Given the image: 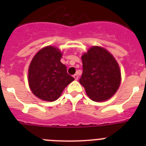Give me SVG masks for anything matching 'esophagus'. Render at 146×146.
Masks as SVG:
<instances>
[{"label":"esophagus","instance_id":"1","mask_svg":"<svg viewBox=\"0 0 146 146\" xmlns=\"http://www.w3.org/2000/svg\"><path fill=\"white\" fill-rule=\"evenodd\" d=\"M73 77H74L75 80H78V75H77V74H74V75H73Z\"/></svg>","mask_w":146,"mask_h":146}]
</instances>
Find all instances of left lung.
Here are the masks:
<instances>
[{"label": "left lung", "mask_w": 146, "mask_h": 146, "mask_svg": "<svg viewBox=\"0 0 146 146\" xmlns=\"http://www.w3.org/2000/svg\"><path fill=\"white\" fill-rule=\"evenodd\" d=\"M82 74L79 82L88 97L106 101L118 91L121 72L115 58L104 48L94 46L82 55Z\"/></svg>", "instance_id": "8db88e82"}]
</instances>
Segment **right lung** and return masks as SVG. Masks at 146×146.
<instances>
[{
  "label": "right lung",
  "mask_w": 146,
  "mask_h": 146,
  "mask_svg": "<svg viewBox=\"0 0 146 146\" xmlns=\"http://www.w3.org/2000/svg\"><path fill=\"white\" fill-rule=\"evenodd\" d=\"M62 53L57 47L47 46L32 59L28 69V84L32 93L42 100H57L74 77L60 62Z\"/></svg>",
  "instance_id": "obj_1"
}]
</instances>
